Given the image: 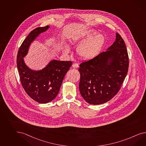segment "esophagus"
Masks as SVG:
<instances>
[{
    "label": "esophagus",
    "instance_id": "esophagus-1",
    "mask_svg": "<svg viewBox=\"0 0 146 146\" xmlns=\"http://www.w3.org/2000/svg\"><path fill=\"white\" fill-rule=\"evenodd\" d=\"M72 67L75 68V69L78 68L79 67L78 64H77V63H75V64H72Z\"/></svg>",
    "mask_w": 146,
    "mask_h": 146
}]
</instances>
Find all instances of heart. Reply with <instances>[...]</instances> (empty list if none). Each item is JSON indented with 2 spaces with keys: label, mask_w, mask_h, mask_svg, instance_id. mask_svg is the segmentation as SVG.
I'll use <instances>...</instances> for the list:
<instances>
[{
  "label": "heart",
  "mask_w": 146,
  "mask_h": 146,
  "mask_svg": "<svg viewBox=\"0 0 146 146\" xmlns=\"http://www.w3.org/2000/svg\"><path fill=\"white\" fill-rule=\"evenodd\" d=\"M96 33L94 30H92L87 35L90 37ZM78 38H74L72 42L78 41ZM104 42V38L101 34H97L90 38L79 45L77 48V52L79 56L84 59L93 58L100 52Z\"/></svg>",
  "instance_id": "heart-1"
}]
</instances>
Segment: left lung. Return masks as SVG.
Returning a JSON list of instances; mask_svg holds the SVG:
<instances>
[{
  "label": "left lung",
  "mask_w": 146,
  "mask_h": 146,
  "mask_svg": "<svg viewBox=\"0 0 146 146\" xmlns=\"http://www.w3.org/2000/svg\"><path fill=\"white\" fill-rule=\"evenodd\" d=\"M129 62L123 39L116 33L115 41L107 51L79 65V88L84 99L93 105L102 104L111 100L122 85Z\"/></svg>",
  "instance_id": "8db88e82"
}]
</instances>
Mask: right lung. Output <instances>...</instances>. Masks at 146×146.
I'll use <instances>...</instances> for the list:
<instances>
[{
    "instance_id": "obj_1",
    "label": "right lung",
    "mask_w": 146,
    "mask_h": 146,
    "mask_svg": "<svg viewBox=\"0 0 146 146\" xmlns=\"http://www.w3.org/2000/svg\"><path fill=\"white\" fill-rule=\"evenodd\" d=\"M49 27H40L32 31L20 46L17 56V67L24 90L31 98L41 104L47 103L56 98L72 63L53 60L45 68L38 71L32 70L26 66L23 58L26 56L31 43Z\"/></svg>"
}]
</instances>
